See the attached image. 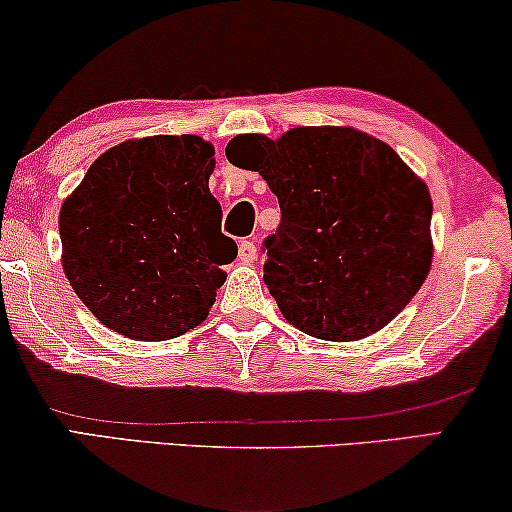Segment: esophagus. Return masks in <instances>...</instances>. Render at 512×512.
I'll list each match as a JSON object with an SVG mask.
<instances>
[{
	"label": "esophagus",
	"mask_w": 512,
	"mask_h": 512,
	"mask_svg": "<svg viewBox=\"0 0 512 512\" xmlns=\"http://www.w3.org/2000/svg\"><path fill=\"white\" fill-rule=\"evenodd\" d=\"M237 256H240L242 263H254L256 256H258L256 244L251 240H242L240 247H237Z\"/></svg>",
	"instance_id": "1"
}]
</instances>
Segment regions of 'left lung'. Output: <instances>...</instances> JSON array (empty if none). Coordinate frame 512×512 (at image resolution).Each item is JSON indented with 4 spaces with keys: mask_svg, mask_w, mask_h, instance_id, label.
Listing matches in <instances>:
<instances>
[{
    "mask_svg": "<svg viewBox=\"0 0 512 512\" xmlns=\"http://www.w3.org/2000/svg\"><path fill=\"white\" fill-rule=\"evenodd\" d=\"M277 195L282 221L263 240V282L284 319L312 338L380 331L431 268V195L398 153L354 128H293L272 142L240 135L226 156Z\"/></svg>",
    "mask_w": 512,
    "mask_h": 512,
    "instance_id": "obj_1",
    "label": "left lung"
}]
</instances>
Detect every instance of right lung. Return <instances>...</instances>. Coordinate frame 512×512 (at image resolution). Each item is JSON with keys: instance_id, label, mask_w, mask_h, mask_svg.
I'll list each match as a JSON object with an SVG mask.
<instances>
[{"instance_id": "obj_1", "label": "right lung", "mask_w": 512, "mask_h": 512, "mask_svg": "<svg viewBox=\"0 0 512 512\" xmlns=\"http://www.w3.org/2000/svg\"><path fill=\"white\" fill-rule=\"evenodd\" d=\"M212 144L130 139L102 153L60 209L62 268L111 331L170 340L207 319L237 244L209 193Z\"/></svg>"}]
</instances>
